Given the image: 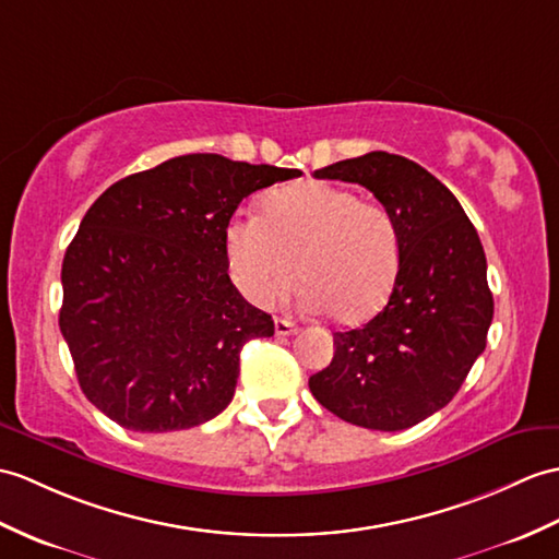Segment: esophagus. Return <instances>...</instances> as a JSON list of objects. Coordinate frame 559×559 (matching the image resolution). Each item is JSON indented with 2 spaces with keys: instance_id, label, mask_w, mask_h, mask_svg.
I'll return each instance as SVG.
<instances>
[{
  "instance_id": "34e87169",
  "label": "esophagus",
  "mask_w": 559,
  "mask_h": 559,
  "mask_svg": "<svg viewBox=\"0 0 559 559\" xmlns=\"http://www.w3.org/2000/svg\"><path fill=\"white\" fill-rule=\"evenodd\" d=\"M297 326L288 319H276V335H293Z\"/></svg>"
}]
</instances>
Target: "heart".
I'll return each mask as SVG.
<instances>
[{
  "mask_svg": "<svg viewBox=\"0 0 559 559\" xmlns=\"http://www.w3.org/2000/svg\"><path fill=\"white\" fill-rule=\"evenodd\" d=\"M238 290L257 307L276 305L297 278L309 311L365 321L391 295L400 271V230L383 204L333 183L271 194L264 214H233L224 233Z\"/></svg>",
  "mask_w": 559,
  "mask_h": 559,
  "instance_id": "b5f03b06",
  "label": "heart"
}]
</instances>
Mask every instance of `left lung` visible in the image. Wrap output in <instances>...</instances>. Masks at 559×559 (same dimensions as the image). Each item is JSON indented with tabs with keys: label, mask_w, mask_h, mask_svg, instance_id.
<instances>
[{
	"label": "left lung",
	"mask_w": 559,
	"mask_h": 559,
	"mask_svg": "<svg viewBox=\"0 0 559 559\" xmlns=\"http://www.w3.org/2000/svg\"><path fill=\"white\" fill-rule=\"evenodd\" d=\"M373 192L400 230V271L385 307L333 333V359L309 391L335 417L402 431L443 409L486 349L492 295L484 245L462 204L424 166L369 152L314 171Z\"/></svg>",
	"instance_id": "8db88e82"
}]
</instances>
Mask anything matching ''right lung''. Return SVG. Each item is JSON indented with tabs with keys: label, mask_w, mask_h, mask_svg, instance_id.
Wrapping results in <instances>:
<instances>
[{
	"label": "right lung",
	"mask_w": 559,
	"mask_h": 559,
	"mask_svg": "<svg viewBox=\"0 0 559 559\" xmlns=\"http://www.w3.org/2000/svg\"><path fill=\"white\" fill-rule=\"evenodd\" d=\"M297 168L186 154L104 190L61 266L59 329L85 397L140 433L183 431L228 407L240 349L274 319L228 276L238 204Z\"/></svg>",
	"instance_id": "1"
}]
</instances>
